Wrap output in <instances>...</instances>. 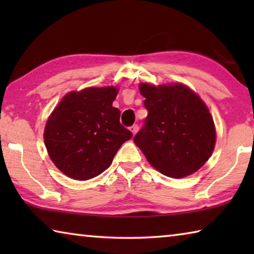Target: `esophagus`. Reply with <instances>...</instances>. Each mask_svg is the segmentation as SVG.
Instances as JSON below:
<instances>
[{"label":"esophagus","instance_id":"obj_1","mask_svg":"<svg viewBox=\"0 0 254 254\" xmlns=\"http://www.w3.org/2000/svg\"><path fill=\"white\" fill-rule=\"evenodd\" d=\"M137 130H139V127H137L136 124H134V126H132V127H130V131L133 133V134H135V133L137 132Z\"/></svg>","mask_w":254,"mask_h":254}]
</instances>
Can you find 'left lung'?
Instances as JSON below:
<instances>
[{
	"mask_svg": "<svg viewBox=\"0 0 254 254\" xmlns=\"http://www.w3.org/2000/svg\"><path fill=\"white\" fill-rule=\"evenodd\" d=\"M148 115L134 143L161 174L183 178L196 173L212 156L216 133L200 97L183 84H140Z\"/></svg>",
	"mask_w": 254,
	"mask_h": 254,
	"instance_id": "1",
	"label": "left lung"
}]
</instances>
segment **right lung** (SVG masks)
Wrapping results in <instances>:
<instances>
[{
    "label": "right lung",
    "mask_w": 254,
    "mask_h": 254,
    "mask_svg": "<svg viewBox=\"0 0 254 254\" xmlns=\"http://www.w3.org/2000/svg\"><path fill=\"white\" fill-rule=\"evenodd\" d=\"M114 86L70 92L59 102L46 123L44 139L55 166L69 178L87 180L111 166L132 133L120 123L113 107Z\"/></svg>",
    "instance_id": "obj_1"
}]
</instances>
